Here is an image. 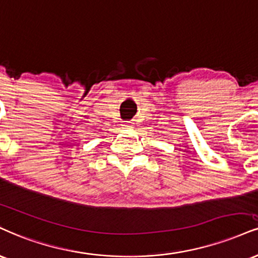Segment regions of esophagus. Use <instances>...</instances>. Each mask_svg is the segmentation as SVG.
<instances>
[{
    "label": "esophagus",
    "mask_w": 258,
    "mask_h": 258,
    "mask_svg": "<svg viewBox=\"0 0 258 258\" xmlns=\"http://www.w3.org/2000/svg\"><path fill=\"white\" fill-rule=\"evenodd\" d=\"M123 126H125V127H127V128H130V127H133V125H132V122H130V121H128V122H126V123H125V125H123Z\"/></svg>",
    "instance_id": "esophagus-1"
}]
</instances>
